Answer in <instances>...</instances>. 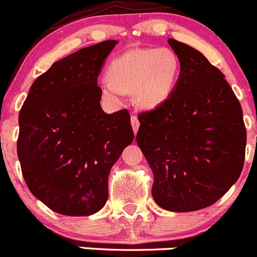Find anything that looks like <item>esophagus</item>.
<instances>
[{
  "mask_svg": "<svg viewBox=\"0 0 257 257\" xmlns=\"http://www.w3.org/2000/svg\"><path fill=\"white\" fill-rule=\"evenodd\" d=\"M131 125H132V128H134V132L136 134L137 130L140 127V122H139V118H137L136 115H132L131 116Z\"/></svg>",
  "mask_w": 257,
  "mask_h": 257,
  "instance_id": "esophagus-1",
  "label": "esophagus"
}]
</instances>
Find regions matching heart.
<instances>
[{
    "mask_svg": "<svg viewBox=\"0 0 257 257\" xmlns=\"http://www.w3.org/2000/svg\"><path fill=\"white\" fill-rule=\"evenodd\" d=\"M180 58L171 48H137L116 56L107 67L102 93L118 102L122 93L142 110H154L171 96L180 76Z\"/></svg>",
    "mask_w": 257,
    "mask_h": 257,
    "instance_id": "b5f03b06",
    "label": "heart"
}]
</instances>
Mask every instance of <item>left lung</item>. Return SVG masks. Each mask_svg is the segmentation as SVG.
Returning a JSON list of instances; mask_svg holds the SVG:
<instances>
[{
  "label": "left lung",
  "mask_w": 257,
  "mask_h": 257,
  "mask_svg": "<svg viewBox=\"0 0 257 257\" xmlns=\"http://www.w3.org/2000/svg\"><path fill=\"white\" fill-rule=\"evenodd\" d=\"M167 42L180 58L179 80L161 106L140 113L136 142L154 172L155 202L190 212L215 204L237 181L246 128L225 75L191 46Z\"/></svg>",
  "instance_id": "obj_1"
}]
</instances>
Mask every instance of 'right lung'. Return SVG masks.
Here are the masks:
<instances>
[{
  "instance_id": "right-lung-1",
  "label": "right lung",
  "mask_w": 257,
  "mask_h": 257,
  "mask_svg": "<svg viewBox=\"0 0 257 257\" xmlns=\"http://www.w3.org/2000/svg\"><path fill=\"white\" fill-rule=\"evenodd\" d=\"M116 40L81 48L53 63L32 83L19 115L17 155L35 197L67 216L105 206L108 175L134 140L127 110L100 105L101 68Z\"/></svg>"
}]
</instances>
